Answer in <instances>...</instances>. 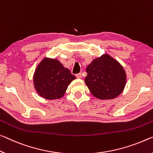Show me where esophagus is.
Returning <instances> with one entry per match:
<instances>
[{
  "label": "esophagus",
  "mask_w": 153,
  "mask_h": 153,
  "mask_svg": "<svg viewBox=\"0 0 153 153\" xmlns=\"http://www.w3.org/2000/svg\"><path fill=\"white\" fill-rule=\"evenodd\" d=\"M76 76L78 79L82 78V73H81V72H80V73H79V74H76Z\"/></svg>",
  "instance_id": "obj_1"
}]
</instances>
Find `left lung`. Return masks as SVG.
I'll use <instances>...</instances> for the list:
<instances>
[{"mask_svg": "<svg viewBox=\"0 0 153 153\" xmlns=\"http://www.w3.org/2000/svg\"><path fill=\"white\" fill-rule=\"evenodd\" d=\"M85 82L91 93L99 99H113L120 94L126 76L121 65L109 55L93 60L87 67Z\"/></svg>", "mask_w": 153, "mask_h": 153, "instance_id": "obj_1", "label": "left lung"}]
</instances>
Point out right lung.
Instances as JSON below:
<instances>
[{"mask_svg":"<svg viewBox=\"0 0 153 153\" xmlns=\"http://www.w3.org/2000/svg\"><path fill=\"white\" fill-rule=\"evenodd\" d=\"M76 79L58 60L44 59L35 72L33 81L37 93L46 99H57Z\"/></svg>","mask_w":153,"mask_h":153,"instance_id":"1","label":"right lung"}]
</instances>
